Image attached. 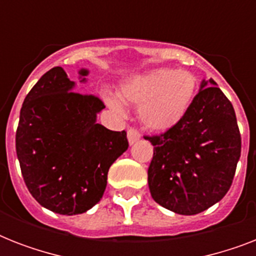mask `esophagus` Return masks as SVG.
I'll return each mask as SVG.
<instances>
[{
    "label": "esophagus",
    "mask_w": 256,
    "mask_h": 256,
    "mask_svg": "<svg viewBox=\"0 0 256 256\" xmlns=\"http://www.w3.org/2000/svg\"><path fill=\"white\" fill-rule=\"evenodd\" d=\"M140 134L138 132H136V128H128V144H136V140H140Z\"/></svg>",
    "instance_id": "1"
}]
</instances>
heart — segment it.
<instances>
[{"mask_svg":"<svg viewBox=\"0 0 256 256\" xmlns=\"http://www.w3.org/2000/svg\"><path fill=\"white\" fill-rule=\"evenodd\" d=\"M196 88L198 81L191 72L164 68L130 78L120 88V98L138 106V116L146 128L164 132L186 116ZM104 100L112 110L124 114L126 108L118 96L104 92Z\"/></svg>","mask_w":256,"mask_h":256,"instance_id":"heart-1","label":"heart"}]
</instances>
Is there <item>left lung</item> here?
I'll return each instance as SVG.
<instances>
[{"mask_svg":"<svg viewBox=\"0 0 256 256\" xmlns=\"http://www.w3.org/2000/svg\"><path fill=\"white\" fill-rule=\"evenodd\" d=\"M154 146L148 180L152 199L180 215H195L230 190L240 158V132L232 104L214 80H203L188 112Z\"/></svg>","mask_w":256,"mask_h":256,"instance_id":"left-lung-1","label":"left lung"}]
</instances>
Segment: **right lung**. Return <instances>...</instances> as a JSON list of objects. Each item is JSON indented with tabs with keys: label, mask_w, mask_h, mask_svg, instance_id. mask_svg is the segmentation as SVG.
Instances as JSON below:
<instances>
[{
	"label": "right lung",
	"mask_w": 256,
	"mask_h": 256,
	"mask_svg": "<svg viewBox=\"0 0 256 256\" xmlns=\"http://www.w3.org/2000/svg\"><path fill=\"white\" fill-rule=\"evenodd\" d=\"M88 70H80L86 82ZM57 66L40 78L20 112L16 150L25 184L48 210L62 215L86 212L100 202L108 172L128 148L126 132L96 124L104 102L73 92Z\"/></svg>",
	"instance_id": "1"
}]
</instances>
